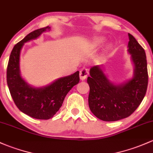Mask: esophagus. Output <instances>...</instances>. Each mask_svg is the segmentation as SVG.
Segmentation results:
<instances>
[{"instance_id":"esophagus-1","label":"esophagus","mask_w":153,"mask_h":153,"mask_svg":"<svg viewBox=\"0 0 153 153\" xmlns=\"http://www.w3.org/2000/svg\"><path fill=\"white\" fill-rule=\"evenodd\" d=\"M88 70L87 68H82L79 72V77L80 79L81 80H84L87 78L88 75Z\"/></svg>"}]
</instances>
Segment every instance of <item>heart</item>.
Segmentation results:
<instances>
[{
	"label": "heart",
	"instance_id": "1",
	"mask_svg": "<svg viewBox=\"0 0 153 153\" xmlns=\"http://www.w3.org/2000/svg\"><path fill=\"white\" fill-rule=\"evenodd\" d=\"M102 41H103V40L102 38H97L95 41V44L96 45H98V44H100L101 42H102Z\"/></svg>",
	"mask_w": 153,
	"mask_h": 153
}]
</instances>
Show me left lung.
I'll use <instances>...</instances> for the list:
<instances>
[{"instance_id":"1","label":"left lung","mask_w":153,"mask_h":153,"mask_svg":"<svg viewBox=\"0 0 153 153\" xmlns=\"http://www.w3.org/2000/svg\"><path fill=\"white\" fill-rule=\"evenodd\" d=\"M128 51L135 65L134 76L122 85L110 82L100 66H94L88 77L91 112L105 122H114L130 116L142 102L148 85L147 57L144 49L128 34Z\"/></svg>"}]
</instances>
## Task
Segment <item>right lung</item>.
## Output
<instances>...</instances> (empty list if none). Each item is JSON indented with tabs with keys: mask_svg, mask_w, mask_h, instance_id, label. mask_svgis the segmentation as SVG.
Instances as JSON below:
<instances>
[{
	"mask_svg": "<svg viewBox=\"0 0 153 153\" xmlns=\"http://www.w3.org/2000/svg\"><path fill=\"white\" fill-rule=\"evenodd\" d=\"M50 27L33 31L14 46L6 70V81L14 102L20 111L37 119H49L61 108L70 90L79 82V72L58 79L44 88H34L22 79L19 68L20 53L24 42L36 39Z\"/></svg>",
	"mask_w": 153,
	"mask_h": 153,
	"instance_id": "add662e5",
	"label": "right lung"
}]
</instances>
